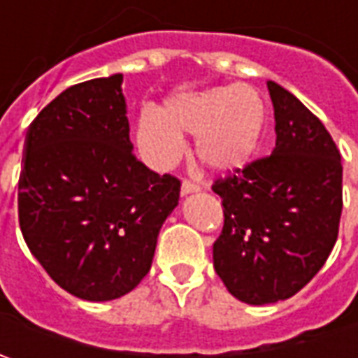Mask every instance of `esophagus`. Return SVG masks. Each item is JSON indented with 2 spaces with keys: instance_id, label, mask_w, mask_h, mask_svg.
<instances>
[{
  "instance_id": "obj_1",
  "label": "esophagus",
  "mask_w": 358,
  "mask_h": 358,
  "mask_svg": "<svg viewBox=\"0 0 358 358\" xmlns=\"http://www.w3.org/2000/svg\"><path fill=\"white\" fill-rule=\"evenodd\" d=\"M201 187L197 185V183H193V181H189V179H185L183 183H181V193L183 195H187V193H195V191H199Z\"/></svg>"
}]
</instances>
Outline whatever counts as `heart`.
Wrapping results in <instances>:
<instances>
[{"instance_id":"1","label":"heart","mask_w":358,"mask_h":358,"mask_svg":"<svg viewBox=\"0 0 358 358\" xmlns=\"http://www.w3.org/2000/svg\"><path fill=\"white\" fill-rule=\"evenodd\" d=\"M267 129V105L253 85L235 83L177 93L163 109L145 107L137 117V145L155 167L183 153V135L197 137L195 153L213 173L243 169L259 151Z\"/></svg>"}]
</instances>
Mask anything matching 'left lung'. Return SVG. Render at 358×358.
Returning a JSON list of instances; mask_svg holds the SVG:
<instances>
[{
	"instance_id": "1",
	"label": "left lung",
	"mask_w": 358,
	"mask_h": 358,
	"mask_svg": "<svg viewBox=\"0 0 358 358\" xmlns=\"http://www.w3.org/2000/svg\"><path fill=\"white\" fill-rule=\"evenodd\" d=\"M267 87L273 153L213 183L225 215L215 271L249 305L299 293L333 251L343 211V165L331 133L293 93L275 81Z\"/></svg>"
}]
</instances>
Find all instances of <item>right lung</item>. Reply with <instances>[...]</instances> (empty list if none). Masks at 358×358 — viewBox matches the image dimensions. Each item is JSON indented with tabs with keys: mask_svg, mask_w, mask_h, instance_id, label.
<instances>
[{
	"mask_svg": "<svg viewBox=\"0 0 358 358\" xmlns=\"http://www.w3.org/2000/svg\"><path fill=\"white\" fill-rule=\"evenodd\" d=\"M123 76L71 85L25 135L17 211L29 251L49 277L85 301L133 291L151 268L181 181L133 153Z\"/></svg>",
	"mask_w": 358,
	"mask_h": 358,
	"instance_id": "1",
	"label": "right lung"
}]
</instances>
